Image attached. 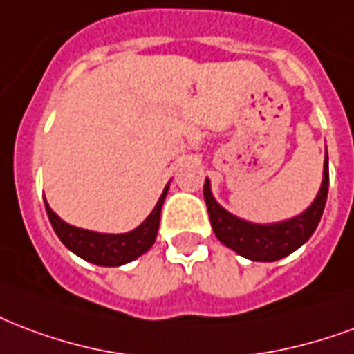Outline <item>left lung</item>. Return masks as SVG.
<instances>
[{
  "label": "left lung",
  "mask_w": 354,
  "mask_h": 354,
  "mask_svg": "<svg viewBox=\"0 0 354 354\" xmlns=\"http://www.w3.org/2000/svg\"><path fill=\"white\" fill-rule=\"evenodd\" d=\"M328 195V161L325 153V169H323V183L312 206L295 219L274 223V225H254L247 221L237 219L225 207H221L209 191V182H204V201H206L209 221L213 232L221 243L236 250L237 254L245 256L252 261H274L291 254L303 243L310 239L317 228L325 209Z\"/></svg>",
  "instance_id": "left-lung-1"
}]
</instances>
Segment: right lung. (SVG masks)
Here are the masks:
<instances>
[{"mask_svg": "<svg viewBox=\"0 0 354 354\" xmlns=\"http://www.w3.org/2000/svg\"><path fill=\"white\" fill-rule=\"evenodd\" d=\"M167 191H169V185L163 191V195L159 196L158 204L148 215L147 221L128 234H96V232L81 230L72 225H66L51 212L48 202L44 201V204L51 226L59 239L64 243V247H68L74 254L81 256L83 260L91 261V263L117 267L139 258L153 245L156 236H158L159 215H161V206L165 201Z\"/></svg>", "mask_w": 354, "mask_h": 354, "instance_id": "1", "label": "right lung"}]
</instances>
